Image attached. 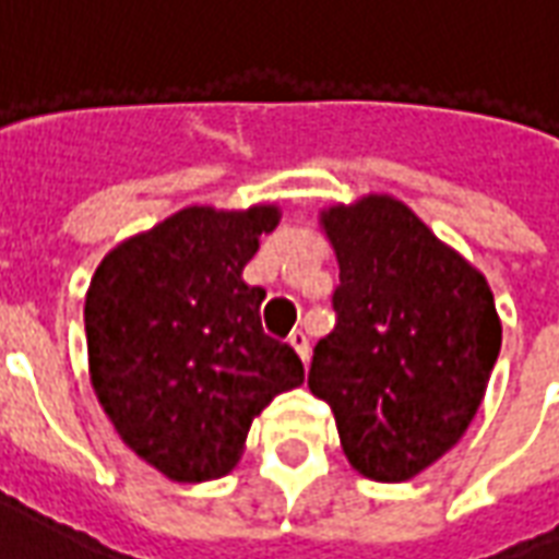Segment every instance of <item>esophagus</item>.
<instances>
[{"label":"esophagus","mask_w":559,"mask_h":559,"mask_svg":"<svg viewBox=\"0 0 559 559\" xmlns=\"http://www.w3.org/2000/svg\"><path fill=\"white\" fill-rule=\"evenodd\" d=\"M290 347L296 350V356L308 365V359H311V344H308V335H305L302 329H296L290 335Z\"/></svg>","instance_id":"obj_1"}]
</instances>
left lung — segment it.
Returning a JSON list of instances; mask_svg holds the SVG:
<instances>
[{
  "instance_id": "8db88e82",
  "label": "left lung",
  "mask_w": 559,
  "mask_h": 559,
  "mask_svg": "<svg viewBox=\"0 0 559 559\" xmlns=\"http://www.w3.org/2000/svg\"><path fill=\"white\" fill-rule=\"evenodd\" d=\"M338 260V323L308 386L335 413L356 473L407 481L464 437L503 341L479 269L392 194L320 209Z\"/></svg>"
}]
</instances>
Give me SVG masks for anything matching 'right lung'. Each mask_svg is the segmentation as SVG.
I'll use <instances>...</instances> for the list:
<instances>
[{
  "label": "right lung",
  "mask_w": 559,
  "mask_h": 559,
  "mask_svg": "<svg viewBox=\"0 0 559 559\" xmlns=\"http://www.w3.org/2000/svg\"><path fill=\"white\" fill-rule=\"evenodd\" d=\"M275 203L185 206L107 251L86 290L95 399L122 443L173 481L230 473L251 421L302 386L299 356L263 335V287L242 281Z\"/></svg>",
  "instance_id": "obj_1"
}]
</instances>
